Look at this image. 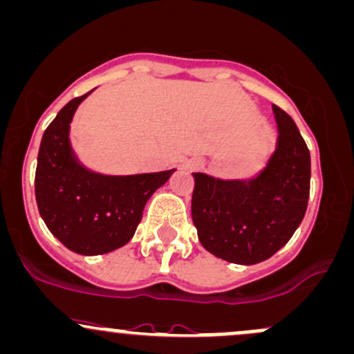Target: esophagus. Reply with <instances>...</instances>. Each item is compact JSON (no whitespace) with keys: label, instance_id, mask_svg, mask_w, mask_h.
I'll return each mask as SVG.
<instances>
[{"label":"esophagus","instance_id":"obj_1","mask_svg":"<svg viewBox=\"0 0 354 354\" xmlns=\"http://www.w3.org/2000/svg\"><path fill=\"white\" fill-rule=\"evenodd\" d=\"M201 166H203V161L198 158H193V159H188V161L185 162V168L189 169V171H198L201 169Z\"/></svg>","mask_w":354,"mask_h":354}]
</instances>
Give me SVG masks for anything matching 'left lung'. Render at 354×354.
Masks as SVG:
<instances>
[{
	"mask_svg": "<svg viewBox=\"0 0 354 354\" xmlns=\"http://www.w3.org/2000/svg\"><path fill=\"white\" fill-rule=\"evenodd\" d=\"M277 146L267 166L250 180H218L193 173L192 216L209 254L232 263L267 260L289 242L309 200L310 156L296 122L272 106Z\"/></svg>",
	"mask_w": 354,
	"mask_h": 354,
	"instance_id": "1",
	"label": "left lung"
}]
</instances>
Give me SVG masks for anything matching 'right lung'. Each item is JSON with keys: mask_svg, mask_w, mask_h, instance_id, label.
<instances>
[{"mask_svg": "<svg viewBox=\"0 0 354 354\" xmlns=\"http://www.w3.org/2000/svg\"><path fill=\"white\" fill-rule=\"evenodd\" d=\"M88 94L70 100L45 129L35 196L48 230L68 250L100 255L133 239L147 200L174 169L109 176L85 168L70 146L68 133L77 107Z\"/></svg>", "mask_w": 354, "mask_h": 354, "instance_id": "add662e5", "label": "right lung"}]
</instances>
